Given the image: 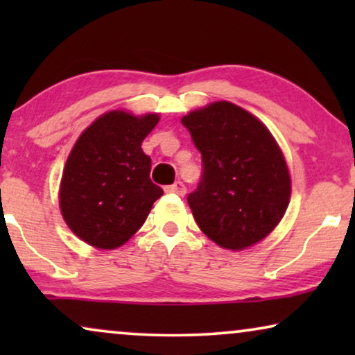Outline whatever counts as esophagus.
<instances>
[{"instance_id":"esophagus-1","label":"esophagus","mask_w":355,"mask_h":355,"mask_svg":"<svg viewBox=\"0 0 355 355\" xmlns=\"http://www.w3.org/2000/svg\"><path fill=\"white\" fill-rule=\"evenodd\" d=\"M166 192L168 193H178V196H184L186 193V186H184V182L181 181H176L171 186L166 187Z\"/></svg>"}]
</instances>
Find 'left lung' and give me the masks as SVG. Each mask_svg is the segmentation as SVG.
<instances>
[{"label":"left lung","mask_w":355,"mask_h":355,"mask_svg":"<svg viewBox=\"0 0 355 355\" xmlns=\"http://www.w3.org/2000/svg\"><path fill=\"white\" fill-rule=\"evenodd\" d=\"M181 123L202 155V179L187 203L203 234L230 250L265 239L291 197L288 164L270 130L230 101L191 111Z\"/></svg>","instance_id":"1"}]
</instances>
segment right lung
Instances as JSON below:
<instances>
[{
  "mask_svg": "<svg viewBox=\"0 0 355 355\" xmlns=\"http://www.w3.org/2000/svg\"><path fill=\"white\" fill-rule=\"evenodd\" d=\"M158 114L110 111L77 139L60 187V208L77 237L96 249H116L140 230L163 189L152 182L142 142Z\"/></svg>",
  "mask_w": 355,
  "mask_h": 355,
  "instance_id": "right-lung-1",
  "label": "right lung"
}]
</instances>
